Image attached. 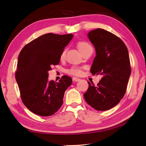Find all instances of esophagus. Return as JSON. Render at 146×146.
I'll use <instances>...</instances> for the list:
<instances>
[{"label": "esophagus", "instance_id": "1", "mask_svg": "<svg viewBox=\"0 0 146 146\" xmlns=\"http://www.w3.org/2000/svg\"><path fill=\"white\" fill-rule=\"evenodd\" d=\"M73 80L74 82H79L80 81V79L79 78H76V77H73Z\"/></svg>", "mask_w": 146, "mask_h": 146}]
</instances>
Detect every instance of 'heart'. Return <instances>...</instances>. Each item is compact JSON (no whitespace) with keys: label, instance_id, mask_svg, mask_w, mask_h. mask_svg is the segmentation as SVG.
Returning <instances> with one entry per match:
<instances>
[{"label":"heart","instance_id":"1","mask_svg":"<svg viewBox=\"0 0 146 146\" xmlns=\"http://www.w3.org/2000/svg\"><path fill=\"white\" fill-rule=\"evenodd\" d=\"M77 47H78L80 51L82 52L83 51L86 50V49H87L90 48H92V46L90 45L88 42H84V41H81V42H78V43H77ZM65 54H66V51L64 50L63 52H62L61 56H60V58L61 59V60H63V59L64 58ZM68 73L71 74V75L78 76L82 74V70H80L79 68L73 67L68 70Z\"/></svg>","mask_w":146,"mask_h":146}]
</instances>
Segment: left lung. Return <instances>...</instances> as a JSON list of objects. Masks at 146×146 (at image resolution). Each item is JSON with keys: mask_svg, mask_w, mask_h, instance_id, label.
<instances>
[{"mask_svg": "<svg viewBox=\"0 0 146 146\" xmlns=\"http://www.w3.org/2000/svg\"><path fill=\"white\" fill-rule=\"evenodd\" d=\"M88 37L96 51L90 71L102 78L97 86L88 82L83 96L95 110H107L119 104L126 92L131 73L128 49L119 37L106 30L91 31Z\"/></svg>", "mask_w": 146, "mask_h": 146, "instance_id": "obj_1", "label": "left lung"}]
</instances>
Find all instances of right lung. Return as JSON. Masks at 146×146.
Here are the masks:
<instances>
[{
  "mask_svg": "<svg viewBox=\"0 0 146 146\" xmlns=\"http://www.w3.org/2000/svg\"><path fill=\"white\" fill-rule=\"evenodd\" d=\"M72 34L48 33L33 40L22 49L18 57L15 80L24 105L33 113L48 117L55 113L63 103L65 91L72 83L64 75L56 82L48 81V71L58 64Z\"/></svg>",
  "mask_w": 146,
  "mask_h": 146,
  "instance_id": "add662e5",
  "label": "right lung"
}]
</instances>
